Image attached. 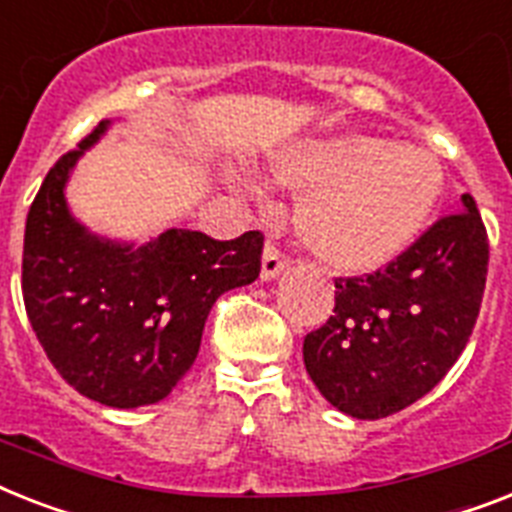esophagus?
Segmentation results:
<instances>
[{"label": "esophagus", "mask_w": 512, "mask_h": 512, "mask_svg": "<svg viewBox=\"0 0 512 512\" xmlns=\"http://www.w3.org/2000/svg\"><path fill=\"white\" fill-rule=\"evenodd\" d=\"M289 265V260H286V255L278 249V244L268 242L265 244V252H263V278L265 281H270V278H276L281 270Z\"/></svg>", "instance_id": "1"}]
</instances>
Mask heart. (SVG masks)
Here are the masks:
<instances>
[{
    "mask_svg": "<svg viewBox=\"0 0 512 512\" xmlns=\"http://www.w3.org/2000/svg\"><path fill=\"white\" fill-rule=\"evenodd\" d=\"M305 191L302 242L339 270H373L402 255L429 226L444 173L423 149L376 136H339L289 149L273 168Z\"/></svg>",
    "mask_w": 512,
    "mask_h": 512,
    "instance_id": "heart-1",
    "label": "heart"
}]
</instances>
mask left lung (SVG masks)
Returning <instances> with one entry per match:
<instances>
[{
  "label": "left lung",
  "mask_w": 512,
  "mask_h": 512,
  "mask_svg": "<svg viewBox=\"0 0 512 512\" xmlns=\"http://www.w3.org/2000/svg\"><path fill=\"white\" fill-rule=\"evenodd\" d=\"M489 239L471 194L365 276L334 278V315L305 336L313 384L342 413L378 421L421 400L468 344L484 297Z\"/></svg>",
  "instance_id": "8db88e82"
}]
</instances>
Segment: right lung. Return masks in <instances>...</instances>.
Instances as JSON below:
<instances>
[{
  "label": "right lung",
  "instance_id": "obj_1",
  "mask_svg": "<svg viewBox=\"0 0 512 512\" xmlns=\"http://www.w3.org/2000/svg\"><path fill=\"white\" fill-rule=\"evenodd\" d=\"M102 120L49 168L23 239V302L36 339L76 392L110 407L155 405L197 360L220 294L260 276L265 236L218 242L170 228L144 247L91 236L65 205V181Z\"/></svg>",
  "mask_w": 512,
  "mask_h": 512
}]
</instances>
